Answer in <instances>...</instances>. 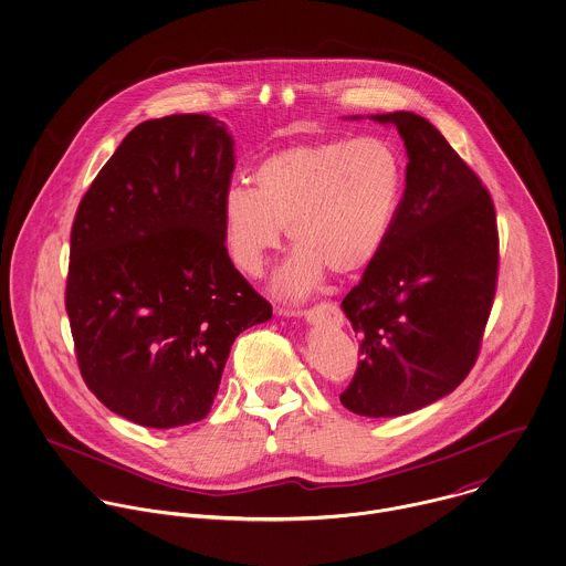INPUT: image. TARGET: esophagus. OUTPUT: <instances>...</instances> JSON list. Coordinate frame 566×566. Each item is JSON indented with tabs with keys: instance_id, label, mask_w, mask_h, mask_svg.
Instances as JSON below:
<instances>
[{
	"instance_id": "obj_1",
	"label": "esophagus",
	"mask_w": 566,
	"mask_h": 566,
	"mask_svg": "<svg viewBox=\"0 0 566 566\" xmlns=\"http://www.w3.org/2000/svg\"><path fill=\"white\" fill-rule=\"evenodd\" d=\"M310 323H329V325H343V312L334 302H321L302 312Z\"/></svg>"
}]
</instances>
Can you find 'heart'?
I'll list each match as a JSON object with an SVG mask.
<instances>
[{
	"label": "heart",
	"instance_id": "obj_1",
	"mask_svg": "<svg viewBox=\"0 0 566 566\" xmlns=\"http://www.w3.org/2000/svg\"><path fill=\"white\" fill-rule=\"evenodd\" d=\"M405 193V157L381 135L302 142L262 157L254 189L223 193L221 226L232 262L259 277L280 250L284 228L295 256L277 291L302 297L325 269L353 275L379 256Z\"/></svg>",
	"mask_w": 566,
	"mask_h": 566
}]
</instances>
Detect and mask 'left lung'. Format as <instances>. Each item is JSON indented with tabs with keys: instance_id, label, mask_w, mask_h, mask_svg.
<instances>
[{
	"instance_id": "left-lung-1",
	"label": "left lung",
	"mask_w": 566,
	"mask_h": 566,
	"mask_svg": "<svg viewBox=\"0 0 566 566\" xmlns=\"http://www.w3.org/2000/svg\"><path fill=\"white\" fill-rule=\"evenodd\" d=\"M373 120L398 129L409 164L390 239L343 300L361 359L340 402L357 416L394 418L450 394L474 368L500 239L491 193L427 118Z\"/></svg>"
}]
</instances>
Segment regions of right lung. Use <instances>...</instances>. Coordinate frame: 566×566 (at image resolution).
Segmentation results:
<instances>
[{"label":"right lung","mask_w":566,"mask_h":566,"mask_svg":"<svg viewBox=\"0 0 566 566\" xmlns=\"http://www.w3.org/2000/svg\"><path fill=\"white\" fill-rule=\"evenodd\" d=\"M232 170L221 120L172 114L130 130L77 207L64 304L80 373L135 424L207 418L234 338L271 318L226 250Z\"/></svg>","instance_id":"add662e5"}]
</instances>
